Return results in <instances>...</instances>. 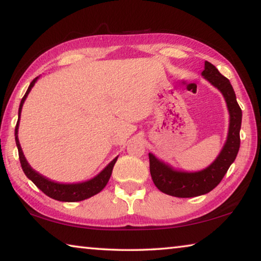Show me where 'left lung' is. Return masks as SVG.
<instances>
[{
	"instance_id": "1",
	"label": "left lung",
	"mask_w": 261,
	"mask_h": 261,
	"mask_svg": "<svg viewBox=\"0 0 261 261\" xmlns=\"http://www.w3.org/2000/svg\"><path fill=\"white\" fill-rule=\"evenodd\" d=\"M201 76L221 92L227 103L229 126L227 139L219 155L210 166L198 171L176 169L175 167L148 153L149 171L155 187L161 192L178 198L201 196L212 191L223 178V176L235 161L240 149V131L242 125V110L237 103L235 91L229 79L222 76L213 64L205 61Z\"/></svg>"
}]
</instances>
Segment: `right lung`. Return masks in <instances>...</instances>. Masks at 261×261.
Masks as SVG:
<instances>
[{"instance_id":"right-lung-1","label":"right lung","mask_w":261,"mask_h":261,"mask_svg":"<svg viewBox=\"0 0 261 261\" xmlns=\"http://www.w3.org/2000/svg\"><path fill=\"white\" fill-rule=\"evenodd\" d=\"M38 79L39 77L34 78L32 83L30 84L28 91H26L25 95L20 101L19 109H18V122H17V125L15 129V140H16L17 148H18L21 169H23L26 177L32 180V182L37 185V187L40 189L43 193L47 194L48 197L53 198V199L59 200V201H67V202H74V201H82V200L88 199V198L93 197L95 194H98L100 191H102V189L107 185L110 176H112V173H113L114 165L115 162L117 161L118 156H116L114 160L110 161L99 174H96L94 176V177H92L87 180H83V182H77V183L55 182V180L49 179L48 177H46V176L41 175L40 173H38L37 170L33 169V168L30 166L28 160H26V158L23 153V149H21L19 139H18V129H19L20 114H21V109H23V105Z\"/></svg>"}]
</instances>
